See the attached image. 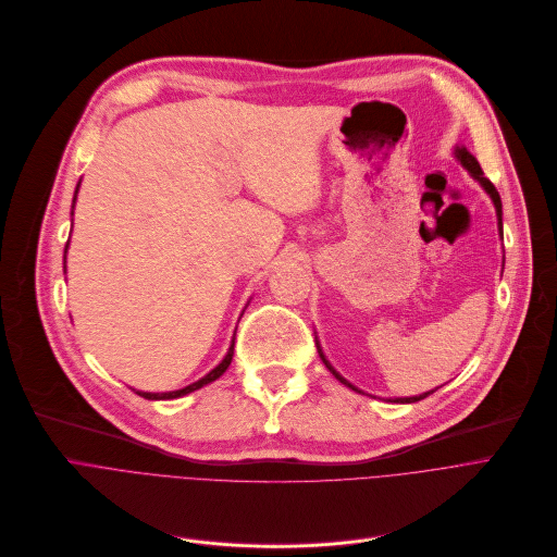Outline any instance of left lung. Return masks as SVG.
<instances>
[{
    "label": "left lung",
    "instance_id": "8db88e82",
    "mask_svg": "<svg viewBox=\"0 0 557 557\" xmlns=\"http://www.w3.org/2000/svg\"><path fill=\"white\" fill-rule=\"evenodd\" d=\"M455 154H457V159L461 161V165L470 172V176L472 178H476L479 183H481V188H484L488 195H491V199H493V203H495V210H497V219H499V231H502V199H499V193L495 190V185L491 183V178H486L484 176V170H481V165L476 163V159L466 150V147H457V150H455ZM318 354H320V358H322V362L326 364V369H329V372L333 374V376H336L343 385H347V387H351V389H356L349 381H345L338 372H336V369H333L331 364H329V360L324 358V354H322V349H318ZM356 392H360V389H356ZM434 392V389H432ZM432 392H425V394H419V396H410V398H396V403L400 400V403H417V400H421V398H425L428 394H432Z\"/></svg>",
    "mask_w": 557,
    "mask_h": 557
}]
</instances>
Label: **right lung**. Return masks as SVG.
<instances>
[{
  "instance_id": "1",
  "label": "right lung",
  "mask_w": 557,
  "mask_h": 557,
  "mask_svg": "<svg viewBox=\"0 0 557 557\" xmlns=\"http://www.w3.org/2000/svg\"><path fill=\"white\" fill-rule=\"evenodd\" d=\"M81 185V183H78ZM76 195H78V188H76ZM73 203H76V199H73ZM73 214V212H71ZM66 246H69V242H66ZM233 349H235V341H233V345H231V349H228V354H226V358L221 360L210 374H206L201 381H197V383H193V385H188V387H183V389H176V392H163V394H152V392H136L138 396H143V398H147V400H170V398H178V396H185V394H190V392H195V389H199V387H203V385H208V383H212V381H216L221 374L226 372L228 369V364H231V360H233Z\"/></svg>"
}]
</instances>
